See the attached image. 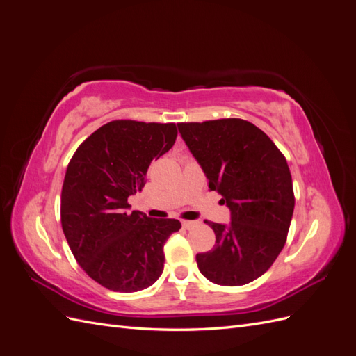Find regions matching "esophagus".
I'll return each instance as SVG.
<instances>
[{
	"mask_svg": "<svg viewBox=\"0 0 356 356\" xmlns=\"http://www.w3.org/2000/svg\"><path fill=\"white\" fill-rule=\"evenodd\" d=\"M181 224H182V227L188 230V229H191V227H193V225L196 224V221H188V220H184V221H182Z\"/></svg>",
	"mask_w": 356,
	"mask_h": 356,
	"instance_id": "obj_1",
	"label": "esophagus"
}]
</instances>
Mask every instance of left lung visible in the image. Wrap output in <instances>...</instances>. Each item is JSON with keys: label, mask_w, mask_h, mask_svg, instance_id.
I'll return each instance as SVG.
<instances>
[{"label": "left lung", "mask_w": 356, "mask_h": 356, "mask_svg": "<svg viewBox=\"0 0 356 356\" xmlns=\"http://www.w3.org/2000/svg\"><path fill=\"white\" fill-rule=\"evenodd\" d=\"M178 131L230 209V222L204 221L215 233L211 251L196 255L208 281L239 286L266 273L286 242L294 212L286 159L261 129L242 118L178 123Z\"/></svg>", "instance_id": "1"}]
</instances>
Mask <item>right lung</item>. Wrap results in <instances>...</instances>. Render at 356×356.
Listing matches in <instances>:
<instances>
[{
    "mask_svg": "<svg viewBox=\"0 0 356 356\" xmlns=\"http://www.w3.org/2000/svg\"><path fill=\"white\" fill-rule=\"evenodd\" d=\"M177 135L174 123L114 120L70 160L60 195L62 230L83 270L111 291L145 289L163 272V245L181 222L129 212L127 197L143 190L152 161L169 152Z\"/></svg>",
    "mask_w": 356,
    "mask_h": 356,
    "instance_id": "1",
    "label": "right lung"
}]
</instances>
